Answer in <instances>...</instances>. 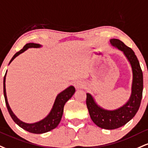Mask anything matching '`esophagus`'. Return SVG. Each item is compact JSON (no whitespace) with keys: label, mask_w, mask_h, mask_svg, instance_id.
Instances as JSON below:
<instances>
[{"label":"esophagus","mask_w":148,"mask_h":148,"mask_svg":"<svg viewBox=\"0 0 148 148\" xmlns=\"http://www.w3.org/2000/svg\"><path fill=\"white\" fill-rule=\"evenodd\" d=\"M74 85L76 89H79L83 86V83L81 81H76L74 82Z\"/></svg>","instance_id":"obj_1"}]
</instances>
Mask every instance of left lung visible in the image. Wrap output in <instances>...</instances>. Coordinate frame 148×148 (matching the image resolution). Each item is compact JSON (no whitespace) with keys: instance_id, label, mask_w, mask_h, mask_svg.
<instances>
[{"instance_id":"8db88e82","label":"left lung","mask_w":148,"mask_h":148,"mask_svg":"<svg viewBox=\"0 0 148 148\" xmlns=\"http://www.w3.org/2000/svg\"><path fill=\"white\" fill-rule=\"evenodd\" d=\"M111 45L123 51L132 67V82L131 94L123 106L116 110H109L101 108L90 93H87L86 104L90 117L98 127L106 130H114L122 127L136 114L140 107L143 89V72L134 51L119 39H110Z\"/></svg>"}]
</instances>
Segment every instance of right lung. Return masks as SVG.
Returning <instances> with one entry per match:
<instances>
[{"instance_id": "obj_1", "label": "right lung", "mask_w": 148, "mask_h": 148, "mask_svg": "<svg viewBox=\"0 0 148 148\" xmlns=\"http://www.w3.org/2000/svg\"><path fill=\"white\" fill-rule=\"evenodd\" d=\"M42 45L40 44L36 43H27L24 46L21 50L18 51L14 55L11 60L10 61V65L12 63L16 57H17L18 55L26 51L28 48H40ZM6 74L7 71L5 73V75L3 79V93H4V97L6 103L7 108H8V112L11 116L12 119L18 125L20 126L21 128L24 129L25 130L29 132L34 133V134H42V133L47 132L51 130L56 128L58 126V124L61 120L62 116L63 114V108L65 104L67 101L70 99L71 97L74 95L76 90L74 86L70 85L68 88L64 90L63 91L60 92L58 95L56 96V99H55L54 105H53L52 108L49 112V113L45 116V118L42 119V120L39 121L38 122L33 123H27L21 121L18 117L14 114V113L12 112V110L10 108L8 101V97H7L6 94V88H5V80H6Z\"/></svg>"}]
</instances>
